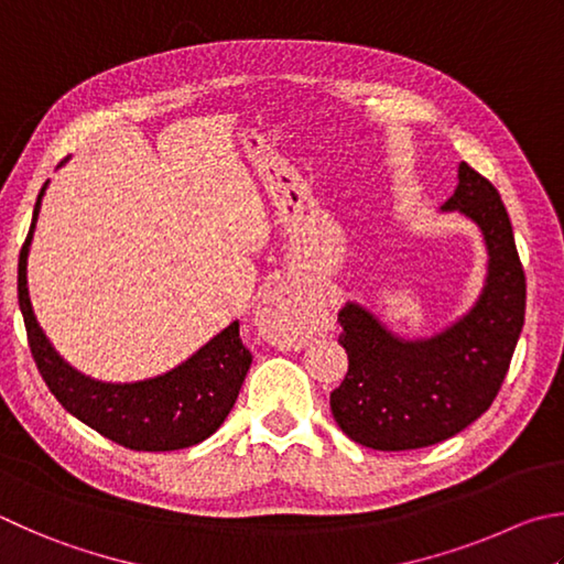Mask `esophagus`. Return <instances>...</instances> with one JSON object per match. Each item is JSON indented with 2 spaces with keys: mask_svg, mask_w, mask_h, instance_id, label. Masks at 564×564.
I'll return each instance as SVG.
<instances>
[{
  "mask_svg": "<svg viewBox=\"0 0 564 564\" xmlns=\"http://www.w3.org/2000/svg\"><path fill=\"white\" fill-rule=\"evenodd\" d=\"M259 323L265 340L279 347H293L308 333L303 303L289 289H275L265 295L259 308Z\"/></svg>",
  "mask_w": 564,
  "mask_h": 564,
  "instance_id": "34e87169",
  "label": "esophagus"
}]
</instances>
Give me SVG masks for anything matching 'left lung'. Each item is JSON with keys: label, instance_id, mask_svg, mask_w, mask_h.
Instances as JSON below:
<instances>
[{"label": "left lung", "instance_id": "obj_1", "mask_svg": "<svg viewBox=\"0 0 564 564\" xmlns=\"http://www.w3.org/2000/svg\"><path fill=\"white\" fill-rule=\"evenodd\" d=\"M484 231L488 281L474 311L429 340H399L347 303L337 313L347 375L330 392L337 426L367 448L409 452L452 438L494 404L525 321V271L498 189L460 162L444 204Z\"/></svg>", "mask_w": 564, "mask_h": 564}]
</instances>
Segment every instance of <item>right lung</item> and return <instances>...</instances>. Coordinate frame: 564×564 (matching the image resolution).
Wrapping results in <instances>:
<instances>
[{
    "label": "right lung",
    "instance_id": "1",
    "mask_svg": "<svg viewBox=\"0 0 564 564\" xmlns=\"http://www.w3.org/2000/svg\"><path fill=\"white\" fill-rule=\"evenodd\" d=\"M44 192L46 184L39 192L32 227L19 251L17 291L29 347L51 394L100 436L132 452H177L209 438L229 416L253 360L249 347L241 343L239 323L224 327L172 372L145 382L108 384L76 372L46 340L26 289V256Z\"/></svg>",
    "mask_w": 564,
    "mask_h": 564
}]
</instances>
